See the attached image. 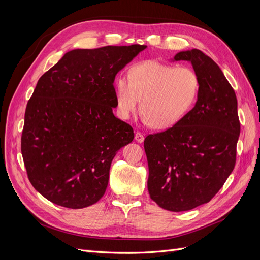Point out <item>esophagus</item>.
Listing matches in <instances>:
<instances>
[{
	"mask_svg": "<svg viewBox=\"0 0 260 260\" xmlns=\"http://www.w3.org/2000/svg\"><path fill=\"white\" fill-rule=\"evenodd\" d=\"M135 139H136L137 142H139V143H142L143 141H144V136H143L142 133H141V132H137V133H136V137H135Z\"/></svg>",
	"mask_w": 260,
	"mask_h": 260,
	"instance_id": "esophagus-1",
	"label": "esophagus"
}]
</instances>
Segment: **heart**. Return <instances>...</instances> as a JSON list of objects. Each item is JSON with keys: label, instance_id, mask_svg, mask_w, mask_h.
Masks as SVG:
<instances>
[{"label": "heart", "instance_id": "heart-1", "mask_svg": "<svg viewBox=\"0 0 260 260\" xmlns=\"http://www.w3.org/2000/svg\"><path fill=\"white\" fill-rule=\"evenodd\" d=\"M200 91V79L193 69L157 60L140 61L128 75L118 77L115 98L118 114L129 119L140 106L143 120L156 129L174 127L191 111Z\"/></svg>", "mask_w": 260, "mask_h": 260}]
</instances>
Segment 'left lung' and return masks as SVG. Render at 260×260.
<instances>
[{"mask_svg":"<svg viewBox=\"0 0 260 260\" xmlns=\"http://www.w3.org/2000/svg\"><path fill=\"white\" fill-rule=\"evenodd\" d=\"M199 76L194 107L174 127L147 136V190L159 207L185 211L208 203L231 175L240 137L238 101L222 70L198 49L181 51Z\"/></svg>","mask_w":260,"mask_h":260,"instance_id":"8db88e82","label":"left lung"}]
</instances>
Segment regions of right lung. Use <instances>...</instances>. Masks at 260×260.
Wrapping results in <instances>:
<instances>
[{
    "label": "right lung",
    "instance_id": "obj_1",
    "mask_svg": "<svg viewBox=\"0 0 260 260\" xmlns=\"http://www.w3.org/2000/svg\"><path fill=\"white\" fill-rule=\"evenodd\" d=\"M145 49L72 50L39 79L26 107L21 154L29 181L46 200L79 209L104 195L115 155L135 138L113 113L115 77Z\"/></svg>",
    "mask_w": 260,
    "mask_h": 260
}]
</instances>
